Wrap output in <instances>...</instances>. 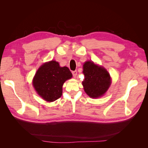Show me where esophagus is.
Wrapping results in <instances>:
<instances>
[{"label": "esophagus", "instance_id": "obj_1", "mask_svg": "<svg viewBox=\"0 0 148 148\" xmlns=\"http://www.w3.org/2000/svg\"><path fill=\"white\" fill-rule=\"evenodd\" d=\"M72 74H73V77L74 78H75L77 77V71H72Z\"/></svg>", "mask_w": 148, "mask_h": 148}]
</instances>
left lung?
<instances>
[{"label":"left lung","mask_w":148,"mask_h":148,"mask_svg":"<svg viewBox=\"0 0 148 148\" xmlns=\"http://www.w3.org/2000/svg\"><path fill=\"white\" fill-rule=\"evenodd\" d=\"M83 69L84 79L82 84L85 92L92 98L102 96L111 84V78L108 71L92 61L85 62Z\"/></svg>","instance_id":"8db88e82"}]
</instances>
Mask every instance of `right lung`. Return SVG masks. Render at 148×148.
<instances>
[{
	"mask_svg": "<svg viewBox=\"0 0 148 148\" xmlns=\"http://www.w3.org/2000/svg\"><path fill=\"white\" fill-rule=\"evenodd\" d=\"M71 77L68 67H61L59 62L51 60L39 67L33 78V85L44 100L53 102L62 96L64 83Z\"/></svg>",
	"mask_w": 148,
	"mask_h": 148,
	"instance_id": "right-lung-1",
	"label": "right lung"
}]
</instances>
